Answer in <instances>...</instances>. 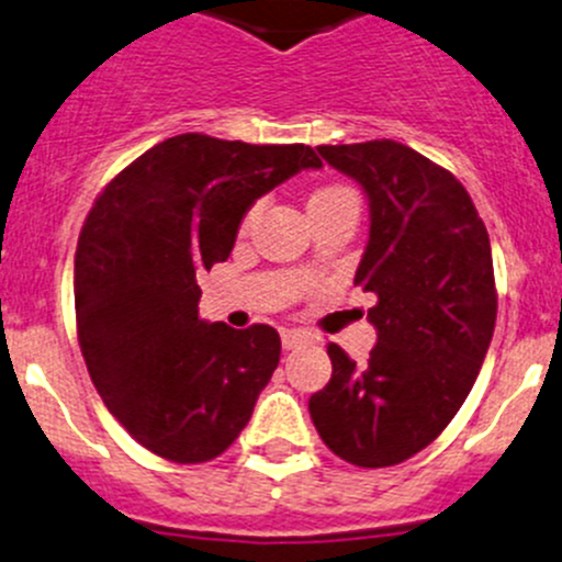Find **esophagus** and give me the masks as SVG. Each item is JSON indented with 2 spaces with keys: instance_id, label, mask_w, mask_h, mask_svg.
<instances>
[{
  "instance_id": "obj_1",
  "label": "esophagus",
  "mask_w": 562,
  "mask_h": 562,
  "mask_svg": "<svg viewBox=\"0 0 562 562\" xmlns=\"http://www.w3.org/2000/svg\"><path fill=\"white\" fill-rule=\"evenodd\" d=\"M280 337H282V348H285V350H293V348H296V345L307 342V339H310L307 334L299 331V328H282Z\"/></svg>"
}]
</instances>
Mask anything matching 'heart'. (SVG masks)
<instances>
[{
  "mask_svg": "<svg viewBox=\"0 0 562 562\" xmlns=\"http://www.w3.org/2000/svg\"><path fill=\"white\" fill-rule=\"evenodd\" d=\"M339 192H348L345 190V187H326V190H317L313 198H310V203H317V201H326V198H334V195H339ZM249 217H252V214H249ZM247 217V220H249Z\"/></svg>",
  "mask_w": 562,
  "mask_h": 562,
  "instance_id": "heart-1",
  "label": "heart"
}]
</instances>
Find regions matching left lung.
I'll return each instance as SVG.
<instances>
[{
    "label": "left lung",
    "instance_id": "obj_1",
    "mask_svg": "<svg viewBox=\"0 0 562 562\" xmlns=\"http://www.w3.org/2000/svg\"><path fill=\"white\" fill-rule=\"evenodd\" d=\"M370 201L356 285L375 293L367 364L328 345L331 381L310 396L323 443L359 468L427 449L468 400L497 317L484 223L446 168L396 140L317 146Z\"/></svg>",
    "mask_w": 562,
    "mask_h": 562
}]
</instances>
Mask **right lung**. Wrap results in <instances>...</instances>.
<instances>
[{"label":"right lung","mask_w":562,"mask_h":562,"mask_svg":"<svg viewBox=\"0 0 562 562\" xmlns=\"http://www.w3.org/2000/svg\"><path fill=\"white\" fill-rule=\"evenodd\" d=\"M321 166L304 144L184 133L94 201L76 249L78 342L108 411L151 454L209 462L247 427L280 334L201 321L198 274L228 258L260 195Z\"/></svg>","instance_id":"1"}]
</instances>
